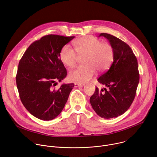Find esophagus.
I'll list each match as a JSON object with an SVG mask.
<instances>
[{"label":"esophagus","instance_id":"esophagus-1","mask_svg":"<svg viewBox=\"0 0 157 157\" xmlns=\"http://www.w3.org/2000/svg\"><path fill=\"white\" fill-rule=\"evenodd\" d=\"M84 86L83 84H78V83H75V87L78 88V87H82Z\"/></svg>","mask_w":157,"mask_h":157}]
</instances>
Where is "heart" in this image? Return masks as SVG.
<instances>
[{
	"label": "heart",
	"instance_id": "b5f03b06",
	"mask_svg": "<svg viewBox=\"0 0 157 157\" xmlns=\"http://www.w3.org/2000/svg\"><path fill=\"white\" fill-rule=\"evenodd\" d=\"M76 52L69 46H64L59 52L61 62L68 67H73L79 58H82L81 65L71 71L69 79L75 82L85 83L95 75L96 69L99 71L106 70L111 65L113 57V47L106 42H101L95 37L86 36L73 42Z\"/></svg>",
	"mask_w": 157,
	"mask_h": 157
}]
</instances>
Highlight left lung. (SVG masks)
I'll use <instances>...</instances> for the list:
<instances>
[{"label":"left lung","mask_w":157,"mask_h":157,"mask_svg":"<svg viewBox=\"0 0 157 157\" xmlns=\"http://www.w3.org/2000/svg\"><path fill=\"white\" fill-rule=\"evenodd\" d=\"M114 50L109 69L98 79L108 88L96 87L90 103L97 115L105 119L117 118L126 112L134 100L140 79L138 62L132 49L124 42L107 33H101Z\"/></svg>","instance_id":"left-lung-1"}]
</instances>
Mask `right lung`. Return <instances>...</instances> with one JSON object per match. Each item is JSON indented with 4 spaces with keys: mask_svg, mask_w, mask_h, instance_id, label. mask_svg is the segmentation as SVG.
<instances>
[{
    "mask_svg": "<svg viewBox=\"0 0 157 157\" xmlns=\"http://www.w3.org/2000/svg\"><path fill=\"white\" fill-rule=\"evenodd\" d=\"M75 36L49 34L34 42L19 61L16 84L21 100L34 117L49 121L63 109L75 84H63L56 90L57 81L66 75V69L59 58L63 46Z\"/></svg>",
    "mask_w": 157,
    "mask_h": 157,
    "instance_id": "right-lung-1",
    "label": "right lung"
}]
</instances>
